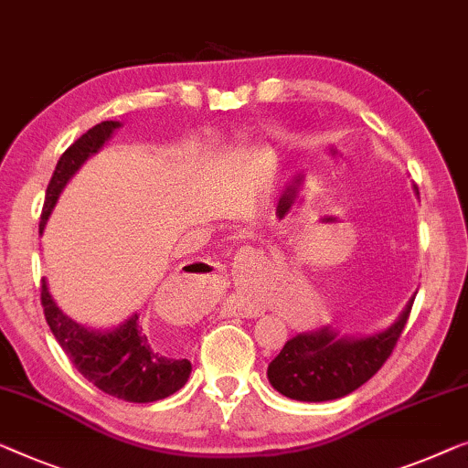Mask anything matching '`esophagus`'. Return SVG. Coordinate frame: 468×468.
I'll return each instance as SVG.
<instances>
[{
    "mask_svg": "<svg viewBox=\"0 0 468 468\" xmlns=\"http://www.w3.org/2000/svg\"><path fill=\"white\" fill-rule=\"evenodd\" d=\"M234 314L253 318V316L260 314V310H257V308H247V306H234Z\"/></svg>",
    "mask_w": 468,
    "mask_h": 468,
    "instance_id": "34e87169",
    "label": "esophagus"
}]
</instances>
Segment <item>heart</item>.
Wrapping results in <instances>:
<instances>
[{"mask_svg": "<svg viewBox=\"0 0 468 468\" xmlns=\"http://www.w3.org/2000/svg\"><path fill=\"white\" fill-rule=\"evenodd\" d=\"M323 313V300L314 291H303L300 297V308H297V318L302 321H313Z\"/></svg>", "mask_w": 468, "mask_h": 468, "instance_id": "obj_1", "label": "heart"}]
</instances>
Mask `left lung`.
<instances>
[{
  "label": "left lung",
  "instance_id": "obj_1",
  "mask_svg": "<svg viewBox=\"0 0 468 468\" xmlns=\"http://www.w3.org/2000/svg\"><path fill=\"white\" fill-rule=\"evenodd\" d=\"M414 300L416 297H411L401 316L380 334L346 337L335 329L323 327L293 335L268 365L270 384L295 401L318 403L350 395L376 376L392 355Z\"/></svg>",
  "mask_w": 468,
  "mask_h": 468
}]
</instances>
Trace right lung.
I'll list each match as a JSON object with an SVG mask.
<instances>
[{
	"label": "right lung",
	"instance_id": "add662e5",
	"mask_svg": "<svg viewBox=\"0 0 468 468\" xmlns=\"http://www.w3.org/2000/svg\"><path fill=\"white\" fill-rule=\"evenodd\" d=\"M116 128H120V122H101L60 155L48 189H46L39 232L48 221L67 181L92 154L103 147ZM42 306L46 323L60 348L71 358L80 374L105 395L128 403L160 401L177 392L192 374V363L187 358L177 356L168 346L154 344L147 337L139 324V314H133L116 329L94 331L84 327L57 306L46 279L42 281Z\"/></svg>",
	"mask_w": 468,
	"mask_h": 468
}]
</instances>
